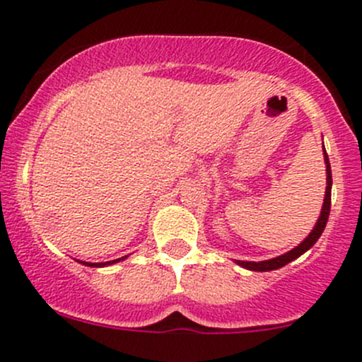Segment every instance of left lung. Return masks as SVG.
Here are the masks:
<instances>
[{"label": "left lung", "instance_id": "obj_1", "mask_svg": "<svg viewBox=\"0 0 362 362\" xmlns=\"http://www.w3.org/2000/svg\"><path fill=\"white\" fill-rule=\"evenodd\" d=\"M322 147H324V144H322ZM324 163H326V175H327L326 177V184H327L326 194H324L322 210H320L319 218H317L315 226H313V229L310 231V235L306 236V238L303 240L298 247H294L293 250L286 252V254L279 255V257H273V259H268V261H259V262L235 261L236 264L242 266V268H245V269H250V272H273V269H279V268H282V266L289 264L291 261L298 259L299 255H303L306 250H310L313 245H315V242L320 238L324 228H326L327 218H329V211H331V185H333V177H331V164H329V158H327V154H326V148H324Z\"/></svg>", "mask_w": 362, "mask_h": 362}]
</instances>
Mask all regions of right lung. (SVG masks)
<instances>
[{"label":"right lung","mask_w":362,"mask_h":362,"mask_svg":"<svg viewBox=\"0 0 362 362\" xmlns=\"http://www.w3.org/2000/svg\"><path fill=\"white\" fill-rule=\"evenodd\" d=\"M124 259H127V255H124V257H119V259H113V261H107V262H86V261H78V262H82V264L86 266H90V268H105V266H112L115 264V262L124 261Z\"/></svg>","instance_id":"obj_1"}]
</instances>
